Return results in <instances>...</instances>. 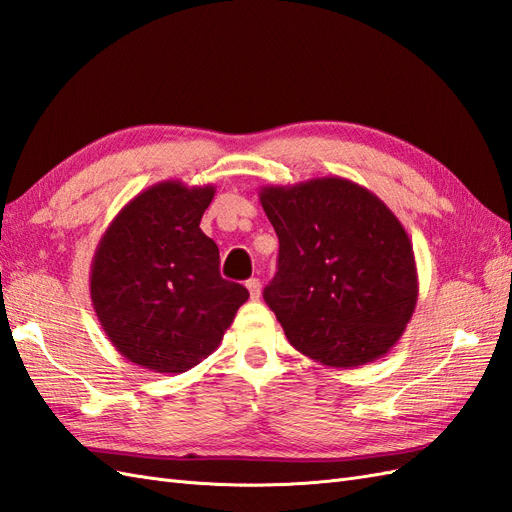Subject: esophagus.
Segmentation results:
<instances>
[{"instance_id":"34e87169","label":"esophagus","mask_w":512,"mask_h":512,"mask_svg":"<svg viewBox=\"0 0 512 512\" xmlns=\"http://www.w3.org/2000/svg\"><path fill=\"white\" fill-rule=\"evenodd\" d=\"M246 289H248V294H251L253 300H259V296H261V281L259 279H248Z\"/></svg>"}]
</instances>
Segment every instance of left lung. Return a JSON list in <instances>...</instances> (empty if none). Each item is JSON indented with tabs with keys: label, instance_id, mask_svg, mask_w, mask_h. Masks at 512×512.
Instances as JSON below:
<instances>
[{
	"label": "left lung",
	"instance_id": "left-lung-1",
	"mask_svg": "<svg viewBox=\"0 0 512 512\" xmlns=\"http://www.w3.org/2000/svg\"><path fill=\"white\" fill-rule=\"evenodd\" d=\"M279 272L264 300L300 354L354 369L388 354L416 309L412 240L386 203L339 175L264 186Z\"/></svg>",
	"mask_w": 512,
	"mask_h": 512
}]
</instances>
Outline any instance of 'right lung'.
Listing matches in <instances>:
<instances>
[{
	"label": "right lung",
	"mask_w": 512,
	"mask_h": 512,
	"mask_svg": "<svg viewBox=\"0 0 512 512\" xmlns=\"http://www.w3.org/2000/svg\"><path fill=\"white\" fill-rule=\"evenodd\" d=\"M214 193L212 184L158 182L126 203L96 246V317L111 345L148 371L193 369L248 300L218 272V246L199 227Z\"/></svg>",
	"instance_id": "obj_1"
}]
</instances>
